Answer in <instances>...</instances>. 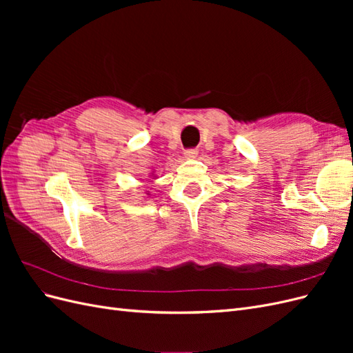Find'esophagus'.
<instances>
[{
	"mask_svg": "<svg viewBox=\"0 0 353 353\" xmlns=\"http://www.w3.org/2000/svg\"><path fill=\"white\" fill-rule=\"evenodd\" d=\"M197 150L196 148H187V150L184 152V156L187 157V159H194V157H197Z\"/></svg>",
	"mask_w": 353,
	"mask_h": 353,
	"instance_id": "esophagus-1",
	"label": "esophagus"
}]
</instances>
